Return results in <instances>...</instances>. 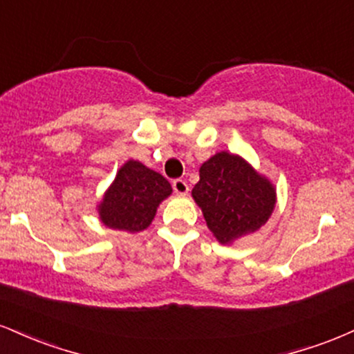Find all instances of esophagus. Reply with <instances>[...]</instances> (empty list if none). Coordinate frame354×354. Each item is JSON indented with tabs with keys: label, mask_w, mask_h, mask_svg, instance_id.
Here are the masks:
<instances>
[{
	"label": "esophagus",
	"mask_w": 354,
	"mask_h": 354,
	"mask_svg": "<svg viewBox=\"0 0 354 354\" xmlns=\"http://www.w3.org/2000/svg\"><path fill=\"white\" fill-rule=\"evenodd\" d=\"M173 189L176 194H188L189 186L185 180H174L173 181Z\"/></svg>",
	"instance_id": "obj_1"
}]
</instances>
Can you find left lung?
<instances>
[{"instance_id":"obj_1","label":"left lung","mask_w":354,"mask_h":354,"mask_svg":"<svg viewBox=\"0 0 354 354\" xmlns=\"http://www.w3.org/2000/svg\"><path fill=\"white\" fill-rule=\"evenodd\" d=\"M191 194L221 245L258 231L276 205L271 181L241 156L228 151L216 153L201 165L200 181Z\"/></svg>"}]
</instances>
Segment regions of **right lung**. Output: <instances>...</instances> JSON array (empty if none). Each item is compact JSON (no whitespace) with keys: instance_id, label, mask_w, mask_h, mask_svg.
<instances>
[{"instance_id":"right-lung-1","label":"right lung","mask_w":354,"mask_h":354,"mask_svg":"<svg viewBox=\"0 0 354 354\" xmlns=\"http://www.w3.org/2000/svg\"><path fill=\"white\" fill-rule=\"evenodd\" d=\"M171 191V185L160 173L140 161H126L98 205L101 223L128 233L143 231L151 225L158 206Z\"/></svg>"}]
</instances>
